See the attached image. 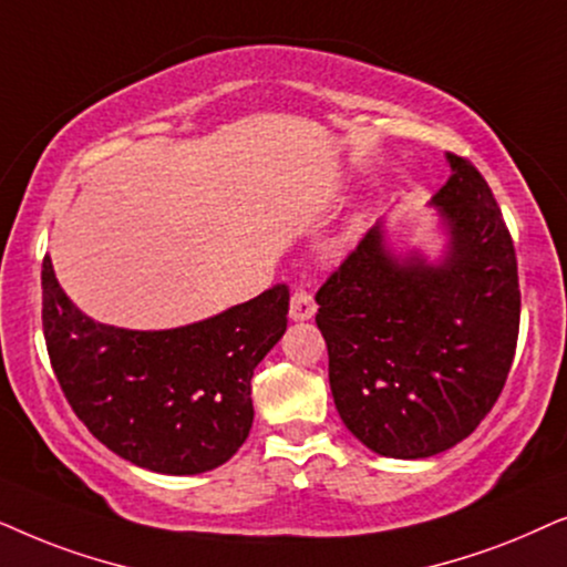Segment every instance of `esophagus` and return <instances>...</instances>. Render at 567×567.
<instances>
[{
	"instance_id": "34e87169",
	"label": "esophagus",
	"mask_w": 567,
	"mask_h": 567,
	"mask_svg": "<svg viewBox=\"0 0 567 567\" xmlns=\"http://www.w3.org/2000/svg\"><path fill=\"white\" fill-rule=\"evenodd\" d=\"M316 313V300L308 296L306 290H296L290 298V319L292 321H308Z\"/></svg>"
}]
</instances>
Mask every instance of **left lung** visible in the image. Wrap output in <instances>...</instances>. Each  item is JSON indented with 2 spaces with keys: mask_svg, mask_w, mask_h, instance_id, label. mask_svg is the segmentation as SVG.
I'll list each match as a JSON object with an SVG mask.
<instances>
[{
  "mask_svg": "<svg viewBox=\"0 0 567 567\" xmlns=\"http://www.w3.org/2000/svg\"><path fill=\"white\" fill-rule=\"evenodd\" d=\"M433 196L437 264L399 259L375 225L316 292L337 412L362 446L427 458L472 435L501 396L518 339V264L482 173L449 153Z\"/></svg>",
  "mask_w": 567,
  "mask_h": 567,
  "instance_id": "8db88e82",
  "label": "left lung"
}]
</instances>
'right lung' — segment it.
Returning a JSON list of instances; mask_svg holds the SVG:
<instances>
[{
  "mask_svg": "<svg viewBox=\"0 0 567 567\" xmlns=\"http://www.w3.org/2000/svg\"><path fill=\"white\" fill-rule=\"evenodd\" d=\"M41 285L51 368L105 449L150 472L202 474L244 446L254 422V368L288 329V285L163 331L87 319L66 298L49 256Z\"/></svg>",
  "mask_w": 567,
  "mask_h": 567,
  "instance_id": "1",
  "label": "right lung"
}]
</instances>
